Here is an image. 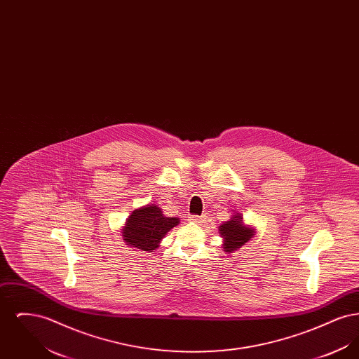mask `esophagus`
<instances>
[{
  "mask_svg": "<svg viewBox=\"0 0 359 359\" xmlns=\"http://www.w3.org/2000/svg\"><path fill=\"white\" fill-rule=\"evenodd\" d=\"M203 219H205L203 217H198V215H191V217L188 218V221L192 223H202L203 222Z\"/></svg>",
  "mask_w": 359,
  "mask_h": 359,
  "instance_id": "obj_1",
  "label": "esophagus"
}]
</instances>
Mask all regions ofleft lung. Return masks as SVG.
I'll use <instances>...</instances> for the list:
<instances>
[{
  "label": "left lung",
  "mask_w": 359,
  "mask_h": 359,
  "mask_svg": "<svg viewBox=\"0 0 359 359\" xmlns=\"http://www.w3.org/2000/svg\"><path fill=\"white\" fill-rule=\"evenodd\" d=\"M218 230L223 238V252L227 253L238 250L250 238H253L256 233L255 227L243 223V217L239 212L233 215L227 222H223Z\"/></svg>",
  "instance_id": "8db88e82"
}]
</instances>
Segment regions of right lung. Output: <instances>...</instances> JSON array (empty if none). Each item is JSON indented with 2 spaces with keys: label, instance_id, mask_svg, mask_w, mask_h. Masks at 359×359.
I'll return each mask as SVG.
<instances>
[{
  "label": "right lung",
  "instance_id": "right-lung-1",
  "mask_svg": "<svg viewBox=\"0 0 359 359\" xmlns=\"http://www.w3.org/2000/svg\"><path fill=\"white\" fill-rule=\"evenodd\" d=\"M179 223V218L165 217L157 205H142L129 215L121 229L122 239L130 248L152 252L160 246L161 239L172 227Z\"/></svg>",
  "mask_w": 359,
  "mask_h": 359
}]
</instances>
